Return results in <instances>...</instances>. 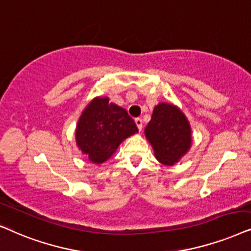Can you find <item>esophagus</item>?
Returning a JSON list of instances; mask_svg holds the SVG:
<instances>
[{"mask_svg": "<svg viewBox=\"0 0 251 251\" xmlns=\"http://www.w3.org/2000/svg\"><path fill=\"white\" fill-rule=\"evenodd\" d=\"M135 124L136 126H138L139 131H142V127H143V122L141 118H135Z\"/></svg>", "mask_w": 251, "mask_h": 251, "instance_id": "obj_1", "label": "esophagus"}]
</instances>
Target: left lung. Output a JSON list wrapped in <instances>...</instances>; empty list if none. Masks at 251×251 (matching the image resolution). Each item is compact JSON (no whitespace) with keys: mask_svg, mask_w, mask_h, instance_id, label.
<instances>
[{"mask_svg":"<svg viewBox=\"0 0 251 251\" xmlns=\"http://www.w3.org/2000/svg\"><path fill=\"white\" fill-rule=\"evenodd\" d=\"M158 162L175 165L192 146V128L178 106L159 103L153 109L151 120L145 128Z\"/></svg>","mask_w":251,"mask_h":251,"instance_id":"left-lung-1","label":"left lung"}]
</instances>
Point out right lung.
<instances>
[{
  "mask_svg": "<svg viewBox=\"0 0 251 251\" xmlns=\"http://www.w3.org/2000/svg\"><path fill=\"white\" fill-rule=\"evenodd\" d=\"M135 133L138 127L125 109L109 102L108 98H95L80 116L75 141L89 162L102 164L124 140Z\"/></svg>",
  "mask_w": 251,
  "mask_h": 251,
  "instance_id": "right-lung-1",
  "label": "right lung"
}]
</instances>
